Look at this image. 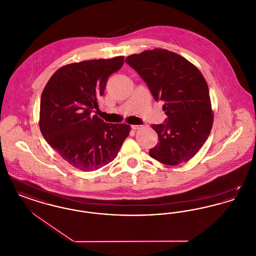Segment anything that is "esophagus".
<instances>
[{"label":"esophagus","mask_w":256,"mask_h":256,"mask_svg":"<svg viewBox=\"0 0 256 256\" xmlns=\"http://www.w3.org/2000/svg\"><path fill=\"white\" fill-rule=\"evenodd\" d=\"M132 130H137L142 128H143V126H140V124H134V126H132Z\"/></svg>","instance_id":"1"}]
</instances>
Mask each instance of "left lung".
<instances>
[{"instance_id":"1","label":"left lung","mask_w":256,"mask_h":256,"mask_svg":"<svg viewBox=\"0 0 256 256\" xmlns=\"http://www.w3.org/2000/svg\"><path fill=\"white\" fill-rule=\"evenodd\" d=\"M126 62L141 76L156 100H163L167 122L152 124L158 135L150 156L176 166L194 158L214 120L206 80L193 63L165 49L128 56Z\"/></svg>"}]
</instances>
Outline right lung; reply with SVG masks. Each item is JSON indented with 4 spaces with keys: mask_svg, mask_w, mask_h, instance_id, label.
<instances>
[{
    "mask_svg": "<svg viewBox=\"0 0 256 256\" xmlns=\"http://www.w3.org/2000/svg\"><path fill=\"white\" fill-rule=\"evenodd\" d=\"M122 64L120 56L64 65L42 92L41 134L62 158L78 170L91 172L108 165L130 134V124H108L92 113L110 74Z\"/></svg>",
    "mask_w": 256,
    "mask_h": 256,
    "instance_id": "add662e5",
    "label": "right lung"
}]
</instances>
